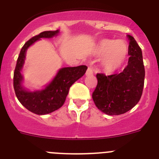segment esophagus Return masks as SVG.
<instances>
[{
	"mask_svg": "<svg viewBox=\"0 0 159 159\" xmlns=\"http://www.w3.org/2000/svg\"><path fill=\"white\" fill-rule=\"evenodd\" d=\"M93 75V70L91 67H88L86 71V75Z\"/></svg>",
	"mask_w": 159,
	"mask_h": 159,
	"instance_id": "obj_1",
	"label": "esophagus"
}]
</instances>
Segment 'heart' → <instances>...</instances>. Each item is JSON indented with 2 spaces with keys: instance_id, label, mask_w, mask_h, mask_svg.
Returning <instances> with one entry per match:
<instances>
[{
  "instance_id": "b5f03b06",
  "label": "heart",
  "mask_w": 159,
  "mask_h": 159,
  "mask_svg": "<svg viewBox=\"0 0 159 159\" xmlns=\"http://www.w3.org/2000/svg\"><path fill=\"white\" fill-rule=\"evenodd\" d=\"M98 56H103L102 65L107 72H113L123 64L128 53L127 43L123 40L105 39L97 47Z\"/></svg>"
}]
</instances>
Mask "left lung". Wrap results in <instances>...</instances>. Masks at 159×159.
I'll use <instances>...</instances> for the list:
<instances>
[{"mask_svg": "<svg viewBox=\"0 0 159 159\" xmlns=\"http://www.w3.org/2000/svg\"><path fill=\"white\" fill-rule=\"evenodd\" d=\"M130 43L128 64L122 72L106 75L97 73L98 83L92 99L99 110L109 116L122 115L140 100L144 87L145 68L142 50L134 37L127 36Z\"/></svg>", "mask_w": 159, "mask_h": 159, "instance_id": "obj_1", "label": "left lung"}]
</instances>
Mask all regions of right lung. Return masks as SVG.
I'll use <instances>...</instances> for the list:
<instances>
[{"label":"right lung","mask_w":159,"mask_h":159,"mask_svg":"<svg viewBox=\"0 0 159 159\" xmlns=\"http://www.w3.org/2000/svg\"><path fill=\"white\" fill-rule=\"evenodd\" d=\"M59 30L44 31L28 40L22 47L16 61L13 74V88L20 102L26 109L36 115H46L58 110L64 105L70 87L85 74L88 67H63L50 84L44 89L36 92H29L22 86L21 71L25 63L26 51L32 43L40 38H52L57 36Z\"/></svg>","instance_id":"add662e5"}]
</instances>
